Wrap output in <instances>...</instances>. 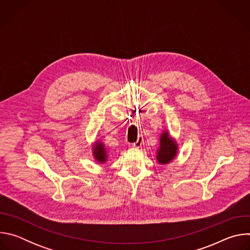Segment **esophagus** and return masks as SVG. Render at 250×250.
I'll list each match as a JSON object with an SVG mask.
<instances>
[{
	"label": "esophagus",
	"mask_w": 250,
	"mask_h": 250,
	"mask_svg": "<svg viewBox=\"0 0 250 250\" xmlns=\"http://www.w3.org/2000/svg\"><path fill=\"white\" fill-rule=\"evenodd\" d=\"M142 145H144V137L139 136V137L137 138V140L133 144V146L136 147V148H139V147H141Z\"/></svg>",
	"instance_id": "obj_1"
}]
</instances>
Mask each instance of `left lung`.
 <instances>
[{
	"instance_id": "1",
	"label": "left lung",
	"mask_w": 250,
	"mask_h": 250,
	"mask_svg": "<svg viewBox=\"0 0 250 250\" xmlns=\"http://www.w3.org/2000/svg\"><path fill=\"white\" fill-rule=\"evenodd\" d=\"M156 161L161 165H166L173 161L178 154V144L168 130H163L160 134L159 147L156 150Z\"/></svg>"
}]
</instances>
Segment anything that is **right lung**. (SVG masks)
<instances>
[{
  "label": "right lung",
  "mask_w": 250,
  "mask_h": 250,
  "mask_svg": "<svg viewBox=\"0 0 250 250\" xmlns=\"http://www.w3.org/2000/svg\"><path fill=\"white\" fill-rule=\"evenodd\" d=\"M92 153L95 160L100 164H104L108 161V149H106L102 140H97L94 142L92 146Z\"/></svg>",
  "instance_id": "right-lung-1"
}]
</instances>
